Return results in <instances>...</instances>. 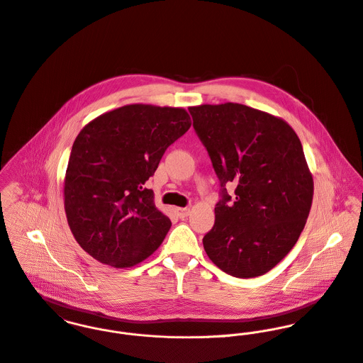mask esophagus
Segmentation results:
<instances>
[{
    "instance_id": "obj_1",
    "label": "esophagus",
    "mask_w": 363,
    "mask_h": 363,
    "mask_svg": "<svg viewBox=\"0 0 363 363\" xmlns=\"http://www.w3.org/2000/svg\"><path fill=\"white\" fill-rule=\"evenodd\" d=\"M175 211H177V216L179 217V218H186L188 216H189V213H191V210L188 208V207H177L175 208Z\"/></svg>"
}]
</instances>
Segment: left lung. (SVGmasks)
<instances>
[{
	"label": "left lung",
	"mask_w": 363,
	"mask_h": 363,
	"mask_svg": "<svg viewBox=\"0 0 363 363\" xmlns=\"http://www.w3.org/2000/svg\"><path fill=\"white\" fill-rule=\"evenodd\" d=\"M189 113L221 186L204 250L230 276H262L294 247L311 211L313 178L301 140L281 118L238 103Z\"/></svg>",
	"instance_id": "8db88e82"
}]
</instances>
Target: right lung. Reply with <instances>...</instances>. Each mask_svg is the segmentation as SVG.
I'll return each mask as SVG.
<instances>
[{
	"mask_svg": "<svg viewBox=\"0 0 363 363\" xmlns=\"http://www.w3.org/2000/svg\"><path fill=\"white\" fill-rule=\"evenodd\" d=\"M189 128L184 108L130 104L82 129L68 162L64 203L75 240L91 257L132 267L162 245L171 221L146 181Z\"/></svg>",
	"mask_w": 363,
	"mask_h": 363,
	"instance_id": "right-lung-1",
	"label": "right lung"
}]
</instances>
